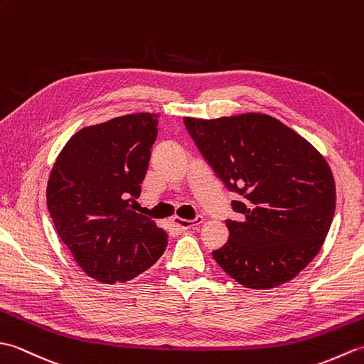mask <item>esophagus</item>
I'll return each instance as SVG.
<instances>
[{
	"label": "esophagus",
	"mask_w": 364,
	"mask_h": 364,
	"mask_svg": "<svg viewBox=\"0 0 364 364\" xmlns=\"http://www.w3.org/2000/svg\"><path fill=\"white\" fill-rule=\"evenodd\" d=\"M173 222H175L176 225L180 227V228H183V230H189V228H192V227L200 225V223L203 222V218H202V215H196L194 219H181V218H175V219H173Z\"/></svg>",
	"instance_id": "34e87169"
}]
</instances>
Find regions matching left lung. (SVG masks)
Segmentation results:
<instances>
[{
	"label": "left lung",
	"instance_id": "8db88e82",
	"mask_svg": "<svg viewBox=\"0 0 364 364\" xmlns=\"http://www.w3.org/2000/svg\"><path fill=\"white\" fill-rule=\"evenodd\" d=\"M197 149L230 192L237 220L213 252L225 272L252 289L292 280L326 241L336 191L331 170L314 146L266 114L214 120L184 117Z\"/></svg>",
	"mask_w": 364,
	"mask_h": 364
}]
</instances>
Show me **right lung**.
I'll return each mask as SVG.
<instances>
[{
    "instance_id": "obj_1",
    "label": "right lung",
    "mask_w": 364,
    "mask_h": 364,
    "mask_svg": "<svg viewBox=\"0 0 364 364\" xmlns=\"http://www.w3.org/2000/svg\"><path fill=\"white\" fill-rule=\"evenodd\" d=\"M158 115H122L70 137L54 162L46 205L75 261L105 284L145 272L168 235L134 210L158 136Z\"/></svg>"
}]
</instances>
